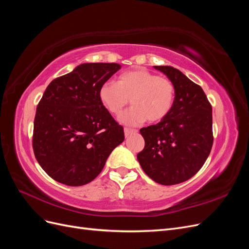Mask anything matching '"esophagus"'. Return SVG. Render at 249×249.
<instances>
[{"label":"esophagus","instance_id":"34e87169","mask_svg":"<svg viewBox=\"0 0 249 249\" xmlns=\"http://www.w3.org/2000/svg\"><path fill=\"white\" fill-rule=\"evenodd\" d=\"M137 132H138L137 130L129 129V127H125V129H124V136H125V137H129V136H131L132 134H134V133H137Z\"/></svg>","mask_w":249,"mask_h":249}]
</instances>
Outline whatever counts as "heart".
<instances>
[{"mask_svg": "<svg viewBox=\"0 0 249 249\" xmlns=\"http://www.w3.org/2000/svg\"><path fill=\"white\" fill-rule=\"evenodd\" d=\"M99 95L105 108L115 116L122 114L131 99L133 107L120 120L137 125L147 119L157 123L166 117L175 104L176 88L169 79L140 67L120 73L116 83H104Z\"/></svg>", "mask_w": 249, "mask_h": 249, "instance_id": "1", "label": "heart"}]
</instances>
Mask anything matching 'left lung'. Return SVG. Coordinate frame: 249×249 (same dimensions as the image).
<instances>
[{"label":"left lung","instance_id":"obj_1","mask_svg":"<svg viewBox=\"0 0 249 249\" xmlns=\"http://www.w3.org/2000/svg\"><path fill=\"white\" fill-rule=\"evenodd\" d=\"M173 83L175 104L159 124L142 127L145 145L137 155L146 175L161 185L191 178L213 145L212 106L202 88L172 66H154Z\"/></svg>","mask_w":249,"mask_h":249}]
</instances>
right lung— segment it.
I'll return each mask as SVG.
<instances>
[{
  "label": "right lung",
  "instance_id": "obj_1",
  "mask_svg": "<svg viewBox=\"0 0 249 249\" xmlns=\"http://www.w3.org/2000/svg\"><path fill=\"white\" fill-rule=\"evenodd\" d=\"M117 63H83L53 80L37 106L33 150L48 175L67 186H83L103 170L124 140L100 100L101 86L120 70Z\"/></svg>",
  "mask_w": 249,
  "mask_h": 249
}]
</instances>
